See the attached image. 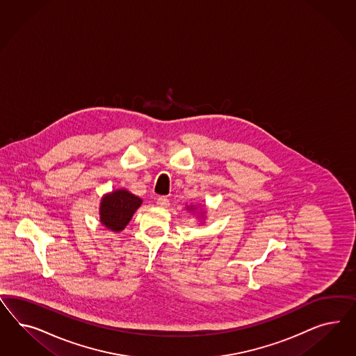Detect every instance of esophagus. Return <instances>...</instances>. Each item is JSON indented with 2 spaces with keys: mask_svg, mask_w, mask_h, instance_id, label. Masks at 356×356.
Here are the masks:
<instances>
[{
  "mask_svg": "<svg viewBox=\"0 0 356 356\" xmlns=\"http://www.w3.org/2000/svg\"><path fill=\"white\" fill-rule=\"evenodd\" d=\"M156 204H158L159 207H168V206H170V201H168L167 197H159L158 201H156Z\"/></svg>",
  "mask_w": 356,
  "mask_h": 356,
  "instance_id": "34e87169",
  "label": "esophagus"
}]
</instances>
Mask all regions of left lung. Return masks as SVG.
Returning a JSON list of instances; mask_svg holds the SVG:
<instances>
[{
    "mask_svg": "<svg viewBox=\"0 0 356 356\" xmlns=\"http://www.w3.org/2000/svg\"><path fill=\"white\" fill-rule=\"evenodd\" d=\"M186 210H188V211H193V214H197L200 219H204V216H205L206 214L205 210H202V209L198 210V207H195L194 205L186 206Z\"/></svg>",
    "mask_w": 356,
    "mask_h": 356,
    "instance_id": "obj_1",
    "label": "left lung"
}]
</instances>
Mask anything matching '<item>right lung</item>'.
I'll list each match as a JSON object with an SVG mask.
<instances>
[{
  "instance_id": "add662e5",
  "label": "right lung",
  "mask_w": 356,
  "mask_h": 356,
  "mask_svg": "<svg viewBox=\"0 0 356 356\" xmlns=\"http://www.w3.org/2000/svg\"><path fill=\"white\" fill-rule=\"evenodd\" d=\"M140 205V197L127 189H116L106 193L99 206L100 223L113 232H120L128 226L131 216Z\"/></svg>"
}]
</instances>
